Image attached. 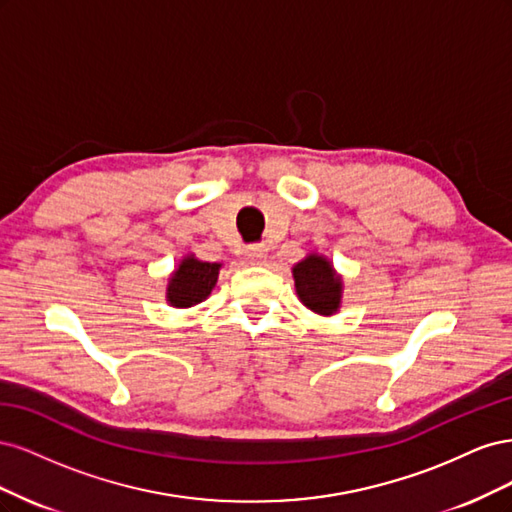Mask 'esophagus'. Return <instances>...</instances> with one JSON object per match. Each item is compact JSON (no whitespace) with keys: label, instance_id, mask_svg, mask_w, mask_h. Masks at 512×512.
I'll list each match as a JSON object with an SVG mask.
<instances>
[{"label":"esophagus","instance_id":"obj_1","mask_svg":"<svg viewBox=\"0 0 512 512\" xmlns=\"http://www.w3.org/2000/svg\"><path fill=\"white\" fill-rule=\"evenodd\" d=\"M245 256L252 265H262L267 260V245L265 243H252L245 247Z\"/></svg>","mask_w":512,"mask_h":512}]
</instances>
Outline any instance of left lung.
Listing matches in <instances>:
<instances>
[{"label":"left lung","instance_id":"obj_1","mask_svg":"<svg viewBox=\"0 0 512 512\" xmlns=\"http://www.w3.org/2000/svg\"><path fill=\"white\" fill-rule=\"evenodd\" d=\"M292 277L301 303L312 312L333 316L342 305V277L335 273L333 265L324 256H305L292 267Z\"/></svg>","mask_w":512,"mask_h":512}]
</instances>
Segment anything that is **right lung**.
<instances>
[{
  "label": "right lung",
  "mask_w": 512,
  "mask_h": 512,
  "mask_svg": "<svg viewBox=\"0 0 512 512\" xmlns=\"http://www.w3.org/2000/svg\"><path fill=\"white\" fill-rule=\"evenodd\" d=\"M218 262H203L192 254L185 256L175 273L170 275L166 301L173 307H192L203 303L215 288L220 275Z\"/></svg>",
  "instance_id": "right-lung-1"
}]
</instances>
